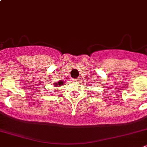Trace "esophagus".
<instances>
[{
    "label": "esophagus",
    "mask_w": 147,
    "mask_h": 147,
    "mask_svg": "<svg viewBox=\"0 0 147 147\" xmlns=\"http://www.w3.org/2000/svg\"><path fill=\"white\" fill-rule=\"evenodd\" d=\"M79 80H79L78 78H75V79H74V80H73V81L74 82H76V83H78V82L79 81Z\"/></svg>",
    "instance_id": "34e87169"
}]
</instances>
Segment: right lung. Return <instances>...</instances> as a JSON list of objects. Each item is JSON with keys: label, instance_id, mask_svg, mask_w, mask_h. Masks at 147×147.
I'll return each mask as SVG.
<instances>
[{"label": "right lung", "instance_id": "obj_1", "mask_svg": "<svg viewBox=\"0 0 147 147\" xmlns=\"http://www.w3.org/2000/svg\"><path fill=\"white\" fill-rule=\"evenodd\" d=\"M63 83H64V82L61 81H61L59 82L58 83H55V86H60V85H61H61L63 84Z\"/></svg>", "mask_w": 147, "mask_h": 147}]
</instances>
